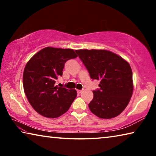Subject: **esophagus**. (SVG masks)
<instances>
[{
    "mask_svg": "<svg viewBox=\"0 0 156 156\" xmlns=\"http://www.w3.org/2000/svg\"><path fill=\"white\" fill-rule=\"evenodd\" d=\"M82 91H83V90H80V89H77V93H78V94L82 93Z\"/></svg>",
    "mask_w": 156,
    "mask_h": 156,
    "instance_id": "34e87169",
    "label": "esophagus"
}]
</instances>
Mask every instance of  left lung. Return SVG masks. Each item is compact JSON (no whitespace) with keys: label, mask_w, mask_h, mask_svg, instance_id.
Returning <instances> with one entry per match:
<instances>
[{"label":"left lung","mask_w":156,"mask_h":156,"mask_svg":"<svg viewBox=\"0 0 156 156\" xmlns=\"http://www.w3.org/2000/svg\"><path fill=\"white\" fill-rule=\"evenodd\" d=\"M93 80H100V89L93 91L89 104L91 112L104 119L116 117L127 106L133 94V74L129 63L107 50H76Z\"/></svg>","instance_id":"1"}]
</instances>
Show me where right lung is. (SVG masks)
Returning a JSON list of instances; mask_svg holds the SVG:
<instances>
[{"instance_id":"obj_1","label":"right lung","mask_w":156,"mask_h":156,"mask_svg":"<svg viewBox=\"0 0 156 156\" xmlns=\"http://www.w3.org/2000/svg\"><path fill=\"white\" fill-rule=\"evenodd\" d=\"M78 56L72 49L47 47L31 58L24 69L23 83L34 109L47 118H58L69 109L77 92L56 86L65 63Z\"/></svg>"}]
</instances>
